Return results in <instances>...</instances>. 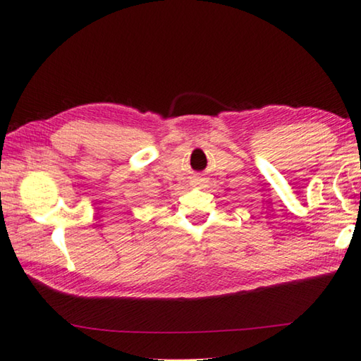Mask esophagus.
Listing matches in <instances>:
<instances>
[{
	"instance_id": "1",
	"label": "esophagus",
	"mask_w": 361,
	"mask_h": 361,
	"mask_svg": "<svg viewBox=\"0 0 361 361\" xmlns=\"http://www.w3.org/2000/svg\"><path fill=\"white\" fill-rule=\"evenodd\" d=\"M192 186H202L204 183H205V178H202V176L200 175H195V176H192Z\"/></svg>"
}]
</instances>
